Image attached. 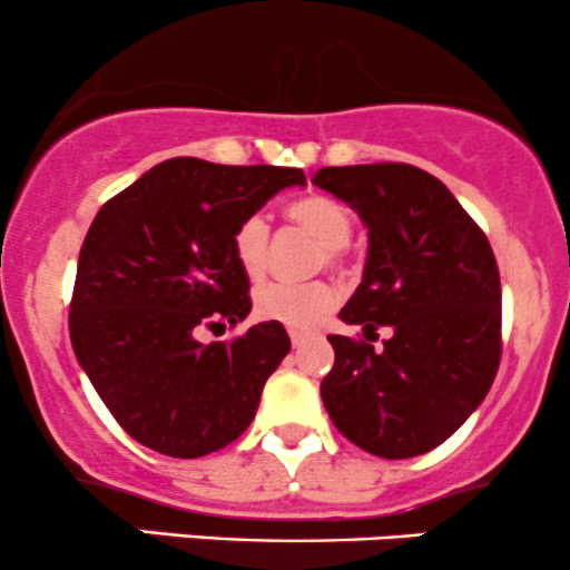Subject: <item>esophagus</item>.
Returning a JSON list of instances; mask_svg holds the SVG:
<instances>
[{"mask_svg":"<svg viewBox=\"0 0 570 570\" xmlns=\"http://www.w3.org/2000/svg\"><path fill=\"white\" fill-rule=\"evenodd\" d=\"M289 340H292L294 348H299V345H305L307 340H311V335H307V332H303V330H289Z\"/></svg>","mask_w":570,"mask_h":570,"instance_id":"1","label":"esophagus"}]
</instances>
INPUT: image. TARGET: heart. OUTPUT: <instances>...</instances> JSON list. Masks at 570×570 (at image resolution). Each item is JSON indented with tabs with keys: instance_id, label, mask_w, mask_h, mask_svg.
Instances as JSON below:
<instances>
[{
	"instance_id": "heart-1",
	"label": "heart",
	"mask_w": 570,
	"mask_h": 570,
	"mask_svg": "<svg viewBox=\"0 0 570 570\" xmlns=\"http://www.w3.org/2000/svg\"><path fill=\"white\" fill-rule=\"evenodd\" d=\"M286 217L324 246L326 265L340 263V252L351 240L353 222L337 200L307 195L286 206ZM267 252H271V227L263 214H248L233 233L235 263L248 278H259L267 267ZM335 303L337 292L326 281H307V284L267 281L254 292V313L265 322L292 326V330H313Z\"/></svg>"
}]
</instances>
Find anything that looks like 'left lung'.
Listing matches in <instances>:
<instances>
[{"label": "left lung", "instance_id": "left-lung-1", "mask_svg": "<svg viewBox=\"0 0 570 570\" xmlns=\"http://www.w3.org/2000/svg\"><path fill=\"white\" fill-rule=\"evenodd\" d=\"M313 185L345 200L370 230L345 324L394 335H330L322 381L340 434L381 458L423 455L463 426L501 362V278L493 248L436 176L407 163L330 166Z\"/></svg>", "mask_w": 570, "mask_h": 570}]
</instances>
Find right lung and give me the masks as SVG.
Masks as SVG:
<instances>
[{
	"mask_svg": "<svg viewBox=\"0 0 570 570\" xmlns=\"http://www.w3.org/2000/svg\"><path fill=\"white\" fill-rule=\"evenodd\" d=\"M299 168L174 158L101 206L77 263L69 335L115 421L171 458H200L248 429L265 381L292 348L276 322L200 343L252 311L233 233Z\"/></svg>",
	"mask_w": 570,
	"mask_h": 570,
	"instance_id": "right-lung-1",
	"label": "right lung"
}]
</instances>
